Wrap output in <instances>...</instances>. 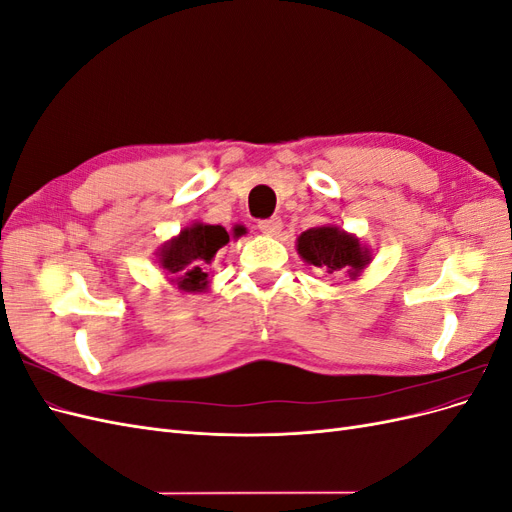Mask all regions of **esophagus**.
<instances>
[{"instance_id":"obj_1","label":"esophagus","mask_w":512,"mask_h":512,"mask_svg":"<svg viewBox=\"0 0 512 512\" xmlns=\"http://www.w3.org/2000/svg\"><path fill=\"white\" fill-rule=\"evenodd\" d=\"M260 232H265V235H277V232L282 230V220L280 218H269V220H260L258 222Z\"/></svg>"}]
</instances>
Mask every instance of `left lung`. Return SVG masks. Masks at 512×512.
Instances as JSON below:
<instances>
[{
    "instance_id": "8db88e82",
    "label": "left lung",
    "mask_w": 512,
    "mask_h": 512,
    "mask_svg": "<svg viewBox=\"0 0 512 512\" xmlns=\"http://www.w3.org/2000/svg\"><path fill=\"white\" fill-rule=\"evenodd\" d=\"M297 252L307 262L329 275L346 273L356 280L371 262V252L350 232L337 226H316L297 239Z\"/></svg>"
}]
</instances>
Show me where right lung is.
I'll return each instance as SVG.
<instances>
[{
	"label": "right lung",
	"instance_id": "add662e5",
	"mask_svg": "<svg viewBox=\"0 0 512 512\" xmlns=\"http://www.w3.org/2000/svg\"><path fill=\"white\" fill-rule=\"evenodd\" d=\"M245 235L243 226L232 228V237ZM230 241L226 228L194 222L185 226L175 239L166 241L160 250V267L168 280L183 292H205L209 288L211 262L218 250Z\"/></svg>",
	"mask_w": 512,
	"mask_h": 512
}]
</instances>
